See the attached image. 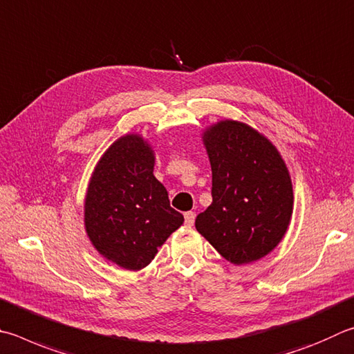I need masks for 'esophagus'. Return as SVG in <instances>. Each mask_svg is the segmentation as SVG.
Returning <instances> with one entry per match:
<instances>
[{
    "label": "esophagus",
    "mask_w": 354,
    "mask_h": 354,
    "mask_svg": "<svg viewBox=\"0 0 354 354\" xmlns=\"http://www.w3.org/2000/svg\"><path fill=\"white\" fill-rule=\"evenodd\" d=\"M195 212H185L184 214V223L187 224V226H194L195 223Z\"/></svg>",
    "instance_id": "esophagus-1"
}]
</instances>
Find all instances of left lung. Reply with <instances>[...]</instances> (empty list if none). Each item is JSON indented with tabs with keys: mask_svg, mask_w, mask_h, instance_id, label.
Returning <instances> with one entry per match:
<instances>
[{
	"mask_svg": "<svg viewBox=\"0 0 354 354\" xmlns=\"http://www.w3.org/2000/svg\"><path fill=\"white\" fill-rule=\"evenodd\" d=\"M212 204L196 216L199 234L234 265L261 259L283 239L292 184L283 159L254 128L223 120L204 133Z\"/></svg>",
	"mask_w": 354,
	"mask_h": 354,
	"instance_id": "left-lung-1",
	"label": "left lung"
}]
</instances>
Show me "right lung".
I'll use <instances>...</instances> for the list:
<instances>
[{
    "label": "right lung",
    "instance_id": "add662e5",
    "mask_svg": "<svg viewBox=\"0 0 354 354\" xmlns=\"http://www.w3.org/2000/svg\"><path fill=\"white\" fill-rule=\"evenodd\" d=\"M153 165L155 156L142 138H120L99 160L85 199L89 240L106 260L130 271L149 265L184 221L170 207Z\"/></svg>",
    "mask_w": 354,
    "mask_h": 354
}]
</instances>
